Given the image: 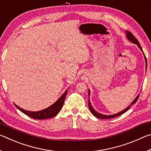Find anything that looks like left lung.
<instances>
[{"label": "left lung", "instance_id": "obj_1", "mask_svg": "<svg viewBox=\"0 0 151 151\" xmlns=\"http://www.w3.org/2000/svg\"><path fill=\"white\" fill-rule=\"evenodd\" d=\"M125 33H126V36H127V39L129 40V41H131V42L134 43V44H136L138 46V47L140 48V50L142 52L143 55H144V57H145V63H146V70H147V58H146V57H145L144 52H143L142 48L141 47V46L140 45L139 42L138 41V40L136 39V37H135L134 36L132 35L131 32H129V31H128V30H127V31H125ZM90 94H91V91L88 89V107H89V109H90L91 113L93 114L94 116L96 117V118H98V119H112V118H114V117H116V116H118L121 115V114H124V112H126L128 111V110L130 109V107H131V106L132 105V104H134V103H136V102L137 101L138 99H139V95H137V96L136 97V98L134 99V101L132 102V103H131V104L128 106L126 109H124V110H122V111H120L119 112H118V113H116V114H111V115H106V114H103L100 113V112H98L96 111L95 110L93 109V107L92 106V105H91V102H90V100H89V96H90Z\"/></svg>", "mask_w": 151, "mask_h": 151}]
</instances>
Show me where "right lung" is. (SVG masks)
<instances>
[{
    "label": "right lung",
    "instance_id": "right-lung-1",
    "mask_svg": "<svg viewBox=\"0 0 151 151\" xmlns=\"http://www.w3.org/2000/svg\"><path fill=\"white\" fill-rule=\"evenodd\" d=\"M67 91L68 90H66L54 104H52V105L48 106V108L43 109L42 111H26V110H24L21 108H20V107L18 106L17 104H14L18 109L20 110V111L23 112L24 114H27V116L31 117L32 119H38V120L50 119L57 115L58 112H60L61 109H62L66 95V94H67Z\"/></svg>",
    "mask_w": 151,
    "mask_h": 151
}]
</instances>
